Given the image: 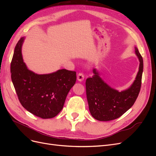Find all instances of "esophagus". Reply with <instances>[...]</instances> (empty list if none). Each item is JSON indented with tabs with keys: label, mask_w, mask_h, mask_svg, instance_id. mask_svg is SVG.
<instances>
[{
	"label": "esophagus",
	"mask_w": 156,
	"mask_h": 156,
	"mask_svg": "<svg viewBox=\"0 0 156 156\" xmlns=\"http://www.w3.org/2000/svg\"><path fill=\"white\" fill-rule=\"evenodd\" d=\"M77 80L79 81H83V80H84V75H83V73H78V75H77Z\"/></svg>",
	"instance_id": "obj_1"
}]
</instances>
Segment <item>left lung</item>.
Returning a JSON list of instances; mask_svg holds the SVG:
<instances>
[{"instance_id":"8db88e82","label":"left lung","mask_w":156,"mask_h":156,"mask_svg":"<svg viewBox=\"0 0 156 156\" xmlns=\"http://www.w3.org/2000/svg\"><path fill=\"white\" fill-rule=\"evenodd\" d=\"M135 53L139 60V72L131 85L119 92L107 84L100 77L96 68L93 76L87 79L86 92L89 111L99 121H110L118 119L133 106L141 87L143 72V60L136 47Z\"/></svg>"}]
</instances>
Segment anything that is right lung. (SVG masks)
Instances as JSON below:
<instances>
[{
  "label": "right lung",
  "mask_w": 156,
  "mask_h": 156,
  "mask_svg": "<svg viewBox=\"0 0 156 156\" xmlns=\"http://www.w3.org/2000/svg\"><path fill=\"white\" fill-rule=\"evenodd\" d=\"M21 37L14 49L11 62L12 81L22 106L41 119H51L62 111L66 98L76 81V72L65 69L37 74L23 62Z\"/></svg>",
  "instance_id": "1"
}]
</instances>
